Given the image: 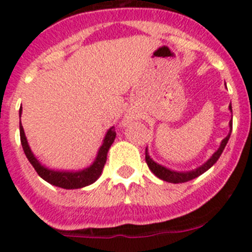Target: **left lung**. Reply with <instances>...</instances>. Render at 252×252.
<instances>
[{
  "label": "left lung",
  "mask_w": 252,
  "mask_h": 252,
  "mask_svg": "<svg viewBox=\"0 0 252 252\" xmlns=\"http://www.w3.org/2000/svg\"><path fill=\"white\" fill-rule=\"evenodd\" d=\"M228 110L232 112V107H231V103L230 106H228ZM230 132H228V135H227L226 137H224L223 140L221 141V145H220V148L217 149V151L216 153H213V155L211 158H209L208 160H207L204 164H202L201 166H198V168L193 169V170H189V171H177V170H171V169L166 168V166L164 165H160V164H158L157 161H154L153 159L150 158V155H149V151H148V148H146L145 150V160L146 162H148V166L149 169H150L151 171H153L154 174L157 175L159 179L161 180H165V182H168V183H186V182H189V180L194 179V178L199 177V175H202L203 173H206L207 170H208L211 166H213L217 162V160L220 159V157H221L222 151L224 150V148H226L227 142H228V139H230L231 136V131H232V121H230Z\"/></svg>",
  "instance_id": "left-lung-1"
}]
</instances>
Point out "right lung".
Returning <instances> with one entry per match:
<instances>
[{"label":"right lung","mask_w":252,"mask_h":252,"mask_svg":"<svg viewBox=\"0 0 252 252\" xmlns=\"http://www.w3.org/2000/svg\"><path fill=\"white\" fill-rule=\"evenodd\" d=\"M21 113L22 108H20V119H21ZM20 139H21V145L26 158H28L31 165L34 166L37 174L43 178L45 182L55 187H59V188L78 189L93 184L95 180L101 177L102 170H103V166L107 160V153H108L111 145L115 141L116 132L113 126L107 130L106 136H104L102 145L99 146L94 161L90 166L81 169V170H55V169H49L48 166L43 165L39 161V159L35 157L34 153L31 151L30 146H29L28 139L25 136V131H24V127L21 125V120H20Z\"/></svg>","instance_id":"add662e5"}]
</instances>
